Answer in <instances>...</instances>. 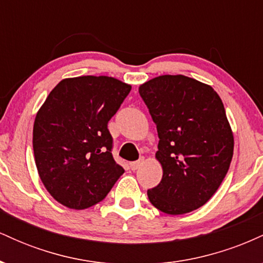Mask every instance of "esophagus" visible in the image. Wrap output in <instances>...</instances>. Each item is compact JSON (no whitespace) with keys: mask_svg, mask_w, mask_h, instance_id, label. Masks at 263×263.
<instances>
[{"mask_svg":"<svg viewBox=\"0 0 263 263\" xmlns=\"http://www.w3.org/2000/svg\"><path fill=\"white\" fill-rule=\"evenodd\" d=\"M143 162H144V158H143V157H141V158L138 159V161H136V162H132L131 164H129V165H131V170H132V171H136V170H138V168H140L141 165L143 164Z\"/></svg>","mask_w":263,"mask_h":263,"instance_id":"obj_1","label":"esophagus"}]
</instances>
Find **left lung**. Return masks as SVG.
Instances as JSON below:
<instances>
[{"mask_svg":"<svg viewBox=\"0 0 263 263\" xmlns=\"http://www.w3.org/2000/svg\"><path fill=\"white\" fill-rule=\"evenodd\" d=\"M158 132L161 183L153 206L182 215L203 206L221 184L234 155L224 104L213 87L184 75H161L138 89Z\"/></svg>","mask_w":263,"mask_h":263,"instance_id":"8db88e82","label":"left lung"}]
</instances>
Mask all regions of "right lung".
Instances as JSON below:
<instances>
[{
	"label": "right lung",
	"instance_id": "1",
	"mask_svg": "<svg viewBox=\"0 0 263 263\" xmlns=\"http://www.w3.org/2000/svg\"><path fill=\"white\" fill-rule=\"evenodd\" d=\"M129 91L115 78L86 75L62 80L45 99L33 126V151L41 180L58 203L92 206L123 174L107 123Z\"/></svg>",
	"mask_w": 263,
	"mask_h": 263
}]
</instances>
